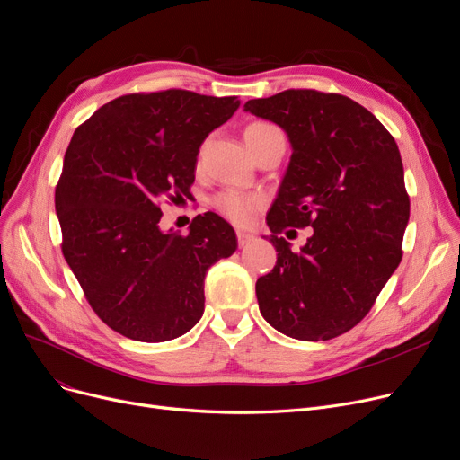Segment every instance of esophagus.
I'll list each match as a JSON object with an SVG mask.
<instances>
[{
	"label": "esophagus",
	"instance_id": "1",
	"mask_svg": "<svg viewBox=\"0 0 460 460\" xmlns=\"http://www.w3.org/2000/svg\"><path fill=\"white\" fill-rule=\"evenodd\" d=\"M236 238H238V246H246V244H250L252 240H253V234L252 233H248V231H236Z\"/></svg>",
	"mask_w": 460,
	"mask_h": 460
}]
</instances>
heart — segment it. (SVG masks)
<instances>
[{
    "mask_svg": "<svg viewBox=\"0 0 460 460\" xmlns=\"http://www.w3.org/2000/svg\"><path fill=\"white\" fill-rule=\"evenodd\" d=\"M279 132L270 123H252L244 130V141H259L267 137L269 134ZM212 205L217 212H222L226 217H229L234 224H246L250 222L252 214L261 207V199L257 196H248V193L236 191V190H226L212 199Z\"/></svg>",
    "mask_w": 460,
    "mask_h": 460,
    "instance_id": "1",
    "label": "heart"
}]
</instances>
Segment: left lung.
Here are the masks:
<instances>
[{
  "label": "left lung",
  "mask_w": 460,
  "mask_h": 460,
  "mask_svg": "<svg viewBox=\"0 0 460 460\" xmlns=\"http://www.w3.org/2000/svg\"><path fill=\"white\" fill-rule=\"evenodd\" d=\"M244 110L276 123L291 160L267 214L276 267L255 293L261 315L300 341H328L354 328L399 267L410 217L395 139L349 96L288 89ZM313 226L300 252L280 233Z\"/></svg>",
  "instance_id": "obj_1"
}]
</instances>
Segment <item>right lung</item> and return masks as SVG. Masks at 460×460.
<instances>
[{
  "mask_svg": "<svg viewBox=\"0 0 460 460\" xmlns=\"http://www.w3.org/2000/svg\"><path fill=\"white\" fill-rule=\"evenodd\" d=\"M236 96L182 89L125 94L76 128L56 188L63 255L87 302L134 341L175 340L199 323L205 276L236 250L214 212L190 231L160 229V201L191 196L205 137L238 110Z\"/></svg>",
  "mask_w": 460,
  "mask_h": 460,
  "instance_id": "right-lung-1",
  "label": "right lung"
}]
</instances>
